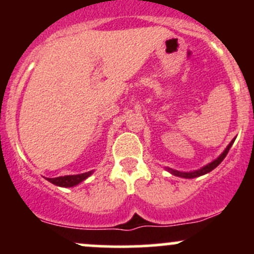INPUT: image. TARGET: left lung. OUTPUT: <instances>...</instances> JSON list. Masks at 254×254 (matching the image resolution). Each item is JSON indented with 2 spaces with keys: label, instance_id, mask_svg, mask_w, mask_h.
I'll list each match as a JSON object with an SVG mask.
<instances>
[{
  "label": "left lung",
  "instance_id": "obj_1",
  "mask_svg": "<svg viewBox=\"0 0 254 254\" xmlns=\"http://www.w3.org/2000/svg\"><path fill=\"white\" fill-rule=\"evenodd\" d=\"M234 141H235V139L232 140V141L229 143V146H227V147L225 148L224 152H222L221 155H220L219 157L216 158V160H214V161H212V162L207 163L206 166H204V167H201L200 170L193 171V172H179V171L172 170V168H168V167L166 168V170H167L170 173H172L173 176L182 177V178H195V177H200V176H203V175H206V173L211 172V171L214 170V168H216L217 166H219L220 163L222 162V160H224V158L226 157L227 153H229L230 148H231V146H232V143H234Z\"/></svg>",
  "mask_w": 254,
  "mask_h": 254
}]
</instances>
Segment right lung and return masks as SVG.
<instances>
[{
  "mask_svg": "<svg viewBox=\"0 0 254 254\" xmlns=\"http://www.w3.org/2000/svg\"><path fill=\"white\" fill-rule=\"evenodd\" d=\"M93 173V171H89V172L86 173H81V175H72V176H64V177H56V178H48V181L50 183L55 184V186L59 187H75L77 184L83 182L84 179L88 178L89 176Z\"/></svg>",
  "mask_w": 254,
  "mask_h": 254,
  "instance_id": "obj_1",
  "label": "right lung"
}]
</instances>
